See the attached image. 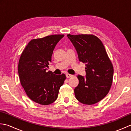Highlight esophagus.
I'll return each mask as SVG.
<instances>
[{
    "label": "esophagus",
    "instance_id": "esophagus-1",
    "mask_svg": "<svg viewBox=\"0 0 131 131\" xmlns=\"http://www.w3.org/2000/svg\"><path fill=\"white\" fill-rule=\"evenodd\" d=\"M66 78H70L73 75H71V74H66Z\"/></svg>",
    "mask_w": 131,
    "mask_h": 131
}]
</instances>
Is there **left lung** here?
I'll return each mask as SVG.
<instances>
[{
  "instance_id": "left-lung-1",
  "label": "left lung",
  "mask_w": 131,
  "mask_h": 131,
  "mask_svg": "<svg viewBox=\"0 0 131 131\" xmlns=\"http://www.w3.org/2000/svg\"><path fill=\"white\" fill-rule=\"evenodd\" d=\"M75 48L79 60L85 63V77L78 75L79 84L74 89L78 101L93 105L107 95L112 84L114 69L102 41L91 34H68Z\"/></svg>"
}]
</instances>
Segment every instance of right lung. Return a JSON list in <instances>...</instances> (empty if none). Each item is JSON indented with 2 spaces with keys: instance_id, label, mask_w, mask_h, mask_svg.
Segmentation results:
<instances>
[{
  "instance_id": "right-lung-1",
  "label": "right lung",
  "mask_w": 131,
  "mask_h": 131,
  "mask_svg": "<svg viewBox=\"0 0 131 131\" xmlns=\"http://www.w3.org/2000/svg\"><path fill=\"white\" fill-rule=\"evenodd\" d=\"M64 35H52L34 39L27 44L19 58L18 72L21 85L29 98L39 104L48 105L57 99L66 79L62 74L47 71L57 43Z\"/></svg>"
}]
</instances>
